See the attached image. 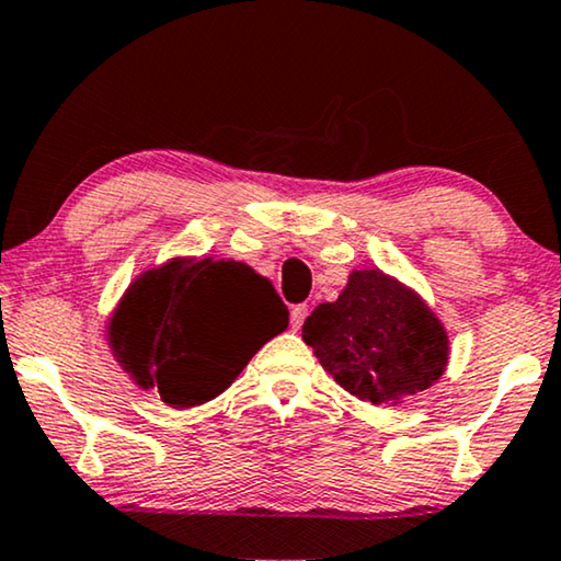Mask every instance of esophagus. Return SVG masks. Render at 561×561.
Wrapping results in <instances>:
<instances>
[{
	"label": "esophagus",
	"instance_id": "obj_1",
	"mask_svg": "<svg viewBox=\"0 0 561 561\" xmlns=\"http://www.w3.org/2000/svg\"><path fill=\"white\" fill-rule=\"evenodd\" d=\"M307 314H310V307H307V305H295V307H291V310H289L291 328H295V330L302 328V322L307 320Z\"/></svg>",
	"mask_w": 561,
	"mask_h": 561
}]
</instances>
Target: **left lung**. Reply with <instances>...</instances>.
<instances>
[{
	"instance_id": "1",
	"label": "left lung",
	"mask_w": 561,
	"mask_h": 561,
	"mask_svg": "<svg viewBox=\"0 0 561 561\" xmlns=\"http://www.w3.org/2000/svg\"><path fill=\"white\" fill-rule=\"evenodd\" d=\"M302 341L345 391L370 404H401L447 366V333L424 299L378 270L353 272L335 302L318 305Z\"/></svg>"
}]
</instances>
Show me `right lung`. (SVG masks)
I'll return each instance as SVG.
<instances>
[{"label": "right lung", "mask_w": 561, "mask_h": 561, "mask_svg": "<svg viewBox=\"0 0 561 561\" xmlns=\"http://www.w3.org/2000/svg\"><path fill=\"white\" fill-rule=\"evenodd\" d=\"M289 322L270 279L241 262H175L126 289L108 322V345L141 389L164 404L216 399Z\"/></svg>", "instance_id": "obj_1"}]
</instances>
